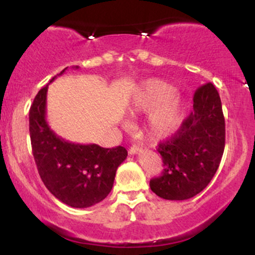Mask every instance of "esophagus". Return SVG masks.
I'll use <instances>...</instances> for the list:
<instances>
[{"mask_svg":"<svg viewBox=\"0 0 255 255\" xmlns=\"http://www.w3.org/2000/svg\"><path fill=\"white\" fill-rule=\"evenodd\" d=\"M140 151H141V148H140L139 146L133 145V146H131V147L129 148V154H131V156H134V154H137V153H139Z\"/></svg>","mask_w":255,"mask_h":255,"instance_id":"34e87169","label":"esophagus"}]
</instances>
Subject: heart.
Segmentation results:
<instances>
[{
  "label": "heart",
  "instance_id": "heart-1",
  "mask_svg": "<svg viewBox=\"0 0 255 255\" xmlns=\"http://www.w3.org/2000/svg\"><path fill=\"white\" fill-rule=\"evenodd\" d=\"M174 92L170 84L159 79H148L134 93V110L144 113L152 111L147 120V133L151 139H168L182 127L186 104Z\"/></svg>",
  "mask_w": 255,
  "mask_h": 255
}]
</instances>
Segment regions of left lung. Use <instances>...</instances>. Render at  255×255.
Returning a JSON list of instances; mask_svg holds the SVG:
<instances>
[{
    "label": "left lung",
    "instance_id": "obj_1",
    "mask_svg": "<svg viewBox=\"0 0 255 255\" xmlns=\"http://www.w3.org/2000/svg\"><path fill=\"white\" fill-rule=\"evenodd\" d=\"M193 111L171 139L160 142L162 175L150 181L151 191L166 200L199 194L217 171L225 145V124L218 91L211 83L195 91Z\"/></svg>",
    "mask_w": 255,
    "mask_h": 255
}]
</instances>
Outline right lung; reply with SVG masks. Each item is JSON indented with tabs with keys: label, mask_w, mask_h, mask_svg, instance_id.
<instances>
[{
	"label": "right lung",
	"mask_w": 255,
	"mask_h": 255,
	"mask_svg": "<svg viewBox=\"0 0 255 255\" xmlns=\"http://www.w3.org/2000/svg\"><path fill=\"white\" fill-rule=\"evenodd\" d=\"M46 93L48 85L37 93L28 115L32 153L39 176L63 204L75 209L93 206L110 193L127 150L122 146L104 148L96 144H74L58 136L46 121Z\"/></svg>",
	"instance_id": "obj_1"
}]
</instances>
